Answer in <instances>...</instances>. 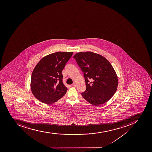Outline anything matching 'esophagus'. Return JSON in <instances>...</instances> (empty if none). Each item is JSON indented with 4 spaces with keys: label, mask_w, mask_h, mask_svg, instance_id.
I'll return each mask as SVG.
<instances>
[{
    "label": "esophagus",
    "mask_w": 152,
    "mask_h": 152,
    "mask_svg": "<svg viewBox=\"0 0 152 152\" xmlns=\"http://www.w3.org/2000/svg\"><path fill=\"white\" fill-rule=\"evenodd\" d=\"M72 86H74V87H76V86H77L76 83H73L72 85Z\"/></svg>",
    "instance_id": "obj_1"
}]
</instances>
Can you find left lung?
I'll return each mask as SVG.
<instances>
[{"label":"left lung","instance_id":"1","mask_svg":"<svg viewBox=\"0 0 152 152\" xmlns=\"http://www.w3.org/2000/svg\"><path fill=\"white\" fill-rule=\"evenodd\" d=\"M83 73L86 90L81 93L92 104L98 106L114 95L118 85L117 74L110 62L98 54L87 51L73 56ZM92 82L89 83L88 80Z\"/></svg>","mask_w":152,"mask_h":152}]
</instances>
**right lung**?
Instances as JSON below:
<instances>
[{
    "label": "right lung",
    "mask_w": 152,
    "mask_h": 152,
    "mask_svg": "<svg viewBox=\"0 0 152 152\" xmlns=\"http://www.w3.org/2000/svg\"><path fill=\"white\" fill-rule=\"evenodd\" d=\"M73 52H57L43 57L32 71L31 83L34 96L51 104L63 97L67 88L63 83L62 70Z\"/></svg>",
    "instance_id": "obj_1"
}]
</instances>
